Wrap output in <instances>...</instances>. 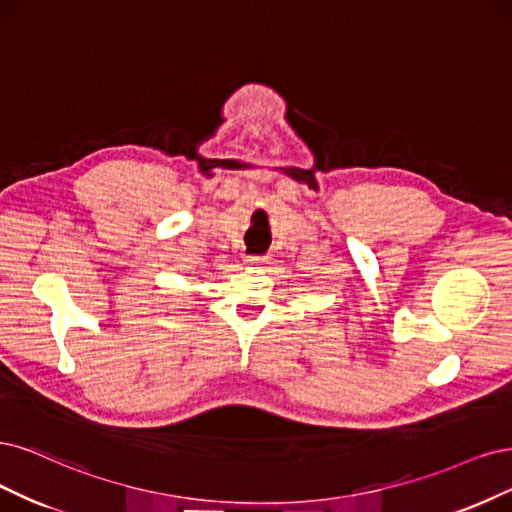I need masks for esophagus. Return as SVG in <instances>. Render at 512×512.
I'll return each instance as SVG.
<instances>
[{
	"mask_svg": "<svg viewBox=\"0 0 512 512\" xmlns=\"http://www.w3.org/2000/svg\"><path fill=\"white\" fill-rule=\"evenodd\" d=\"M244 261H246V266H263V263H266V257L251 255V257H246Z\"/></svg>",
	"mask_w": 512,
	"mask_h": 512,
	"instance_id": "esophagus-1",
	"label": "esophagus"
}]
</instances>
